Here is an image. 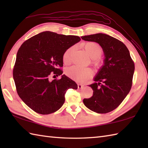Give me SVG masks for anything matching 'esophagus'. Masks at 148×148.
I'll list each match as a JSON object with an SVG mask.
<instances>
[{
    "label": "esophagus",
    "mask_w": 148,
    "mask_h": 148,
    "mask_svg": "<svg viewBox=\"0 0 148 148\" xmlns=\"http://www.w3.org/2000/svg\"><path fill=\"white\" fill-rule=\"evenodd\" d=\"M83 86H84V85H83L82 84H77V88H78V89H81Z\"/></svg>",
    "instance_id": "1"
}]
</instances>
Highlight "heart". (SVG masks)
I'll use <instances>...</instances> for the list:
<instances>
[{
    "label": "heart",
    "instance_id": "b5f03b06",
    "mask_svg": "<svg viewBox=\"0 0 148 148\" xmlns=\"http://www.w3.org/2000/svg\"><path fill=\"white\" fill-rule=\"evenodd\" d=\"M83 48L88 55L92 58V64L97 68L101 67L102 61L100 56L102 54V49L100 45L96 42H89L84 44ZM73 49V47H71L63 54L62 60L65 64H70L71 56ZM65 74L74 80L84 81L93 76V71L90 68H81L77 66H72L66 69Z\"/></svg>",
    "mask_w": 148,
    "mask_h": 148
}]
</instances>
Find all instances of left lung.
<instances>
[{
	"mask_svg": "<svg viewBox=\"0 0 148 148\" xmlns=\"http://www.w3.org/2000/svg\"><path fill=\"white\" fill-rule=\"evenodd\" d=\"M86 41L99 43L104 53V65L90 84L92 97L83 99L92 111L106 114L121 104L132 85L135 65L127 46L120 40L105 34L81 37Z\"/></svg>",
	"mask_w": 148,
	"mask_h": 148,
	"instance_id": "8db88e82",
	"label": "left lung"
}]
</instances>
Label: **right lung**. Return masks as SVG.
I'll use <instances>...</instances> for the list:
<instances>
[{"instance_id": "right-lung-1", "label": "right lung", "mask_w": 148, "mask_h": 148, "mask_svg": "<svg viewBox=\"0 0 148 148\" xmlns=\"http://www.w3.org/2000/svg\"><path fill=\"white\" fill-rule=\"evenodd\" d=\"M81 40L76 36H65L46 31L25 40L19 48L13 68L17 93L29 108L40 114H49L61 108L69 88L77 84L63 71L62 56L68 48Z\"/></svg>"}]
</instances>
